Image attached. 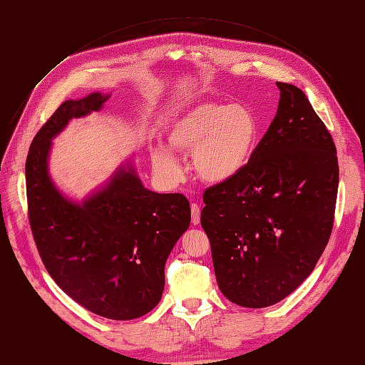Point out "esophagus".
<instances>
[{"instance_id":"esophagus-1","label":"esophagus","mask_w":365,"mask_h":365,"mask_svg":"<svg viewBox=\"0 0 365 365\" xmlns=\"http://www.w3.org/2000/svg\"><path fill=\"white\" fill-rule=\"evenodd\" d=\"M201 222V207L197 204H192V224L200 225Z\"/></svg>"}]
</instances>
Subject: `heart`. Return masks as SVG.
<instances>
[{
    "mask_svg": "<svg viewBox=\"0 0 365 365\" xmlns=\"http://www.w3.org/2000/svg\"><path fill=\"white\" fill-rule=\"evenodd\" d=\"M257 137V118L245 105L202 102L173 120L165 140L173 152H194L192 168L197 178L207 184H222L247 168ZM168 150L155 146L150 158L163 180L176 182L181 176V165Z\"/></svg>",
    "mask_w": 365,
    "mask_h": 365,
    "instance_id": "heart-1",
    "label": "heart"
}]
</instances>
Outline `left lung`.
I'll return each instance as SVG.
<instances>
[{
  "label": "left lung",
  "mask_w": 365,
  "mask_h": 365,
  "mask_svg": "<svg viewBox=\"0 0 365 365\" xmlns=\"http://www.w3.org/2000/svg\"><path fill=\"white\" fill-rule=\"evenodd\" d=\"M280 101L247 168L204 193L201 225L220 292L242 307L282 302L314 271L334 225L336 148L306 94Z\"/></svg>",
  "instance_id": "8db88e82"
}]
</instances>
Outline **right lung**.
Segmentation results:
<instances>
[{"instance_id":"right-lung-1","label":"right lung","mask_w":365,"mask_h":365,"mask_svg":"<svg viewBox=\"0 0 365 365\" xmlns=\"http://www.w3.org/2000/svg\"><path fill=\"white\" fill-rule=\"evenodd\" d=\"M109 97L91 93L56 109L33 138L26 182L31 233L51 279L88 311L125 322L160 303L164 264L190 225V204L181 193L146 189L132 158L82 201L58 189L48 165L53 138Z\"/></svg>"}]
</instances>
